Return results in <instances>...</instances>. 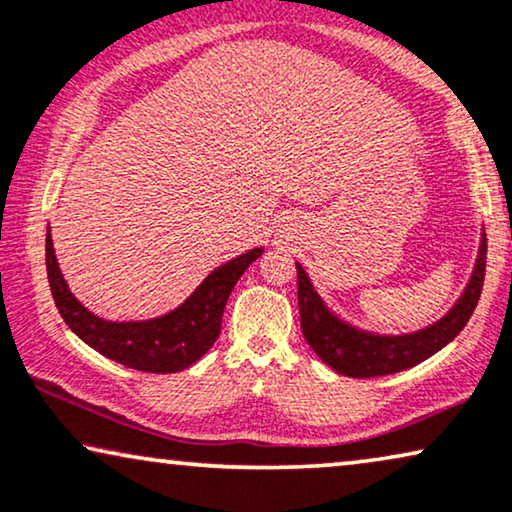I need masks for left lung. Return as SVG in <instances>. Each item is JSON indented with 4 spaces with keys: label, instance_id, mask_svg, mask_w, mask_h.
<instances>
[{
    "label": "left lung",
    "instance_id": "8db88e82",
    "mask_svg": "<svg viewBox=\"0 0 512 512\" xmlns=\"http://www.w3.org/2000/svg\"><path fill=\"white\" fill-rule=\"evenodd\" d=\"M485 267L487 238H482L473 278H470L466 292H463L454 309L435 325L426 327V330L403 337H374L344 325L342 320H337L325 309L316 292H313L304 269L297 267V302L299 316H302V332L311 349L316 351V356L335 372L344 374V377L370 379L410 370L421 360L438 353L442 346H447L463 330V325L473 316L482 295Z\"/></svg>",
    "mask_w": 512,
    "mask_h": 512
}]
</instances>
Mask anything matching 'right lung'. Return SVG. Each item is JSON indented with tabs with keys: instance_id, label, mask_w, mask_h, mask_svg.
Listing matches in <instances>:
<instances>
[{
	"instance_id": "right-lung-1",
	"label": "right lung",
	"mask_w": 512,
	"mask_h": 512,
	"mask_svg": "<svg viewBox=\"0 0 512 512\" xmlns=\"http://www.w3.org/2000/svg\"><path fill=\"white\" fill-rule=\"evenodd\" d=\"M260 255L262 248H255L222 264L180 309L168 316L147 320V323H107V320L95 318L74 299L60 274L51 234L46 229V274H49L53 302L67 327L105 358L154 374L185 370L215 344V339L220 337L224 304L231 290L243 271Z\"/></svg>"
}]
</instances>
